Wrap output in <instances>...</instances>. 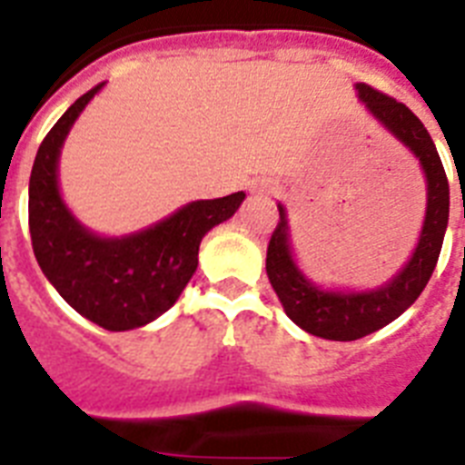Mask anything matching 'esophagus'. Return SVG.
Here are the masks:
<instances>
[{
    "instance_id": "34e87169",
    "label": "esophagus",
    "mask_w": 465,
    "mask_h": 465,
    "mask_svg": "<svg viewBox=\"0 0 465 465\" xmlns=\"http://www.w3.org/2000/svg\"><path fill=\"white\" fill-rule=\"evenodd\" d=\"M264 187H266L264 180H255V183L250 184V189H252V192H255V189H257V192H262V189H264Z\"/></svg>"
}]
</instances>
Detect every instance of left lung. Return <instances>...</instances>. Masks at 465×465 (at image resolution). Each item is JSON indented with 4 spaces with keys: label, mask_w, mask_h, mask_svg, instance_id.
Instances as JSON below:
<instances>
[{
    "label": "left lung",
    "mask_w": 465,
    "mask_h": 465,
    "mask_svg": "<svg viewBox=\"0 0 465 465\" xmlns=\"http://www.w3.org/2000/svg\"><path fill=\"white\" fill-rule=\"evenodd\" d=\"M355 88L367 112L419 159L426 175L428 203L421 236L410 262L398 272V276L383 282L381 288L362 292L322 290L302 273L290 245L288 213L278 203L281 220L266 248V276L290 321L313 337L332 341H353L377 332L417 302L433 276L450 220V183L433 137L428 135L419 116L407 104L398 103L386 93L374 91L367 84H355Z\"/></svg>",
    "instance_id": "obj_1"
}]
</instances>
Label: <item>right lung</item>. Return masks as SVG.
<instances>
[{
    "label": "right lung",
    "mask_w": 465,
    "mask_h": 465,
    "mask_svg": "<svg viewBox=\"0 0 465 465\" xmlns=\"http://www.w3.org/2000/svg\"><path fill=\"white\" fill-rule=\"evenodd\" d=\"M98 84L64 112L39 144L30 175L32 250L44 276L76 313L110 332L143 328L171 309L199 266L201 238L227 222L245 193L192 201L152 227L121 238L88 232L64 205L58 159Z\"/></svg>",
    "instance_id": "right-lung-1"
}]
</instances>
